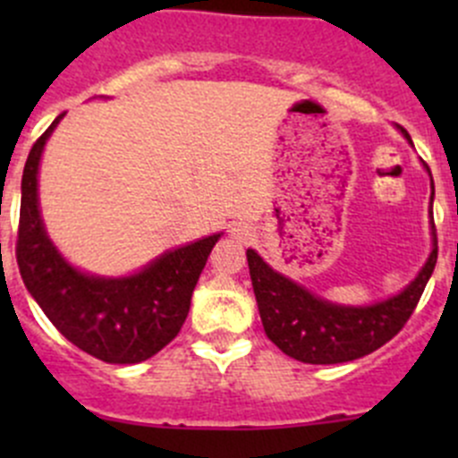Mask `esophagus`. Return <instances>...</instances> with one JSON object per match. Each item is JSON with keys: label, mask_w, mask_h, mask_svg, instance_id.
Here are the masks:
<instances>
[{"label": "esophagus", "mask_w": 458, "mask_h": 458, "mask_svg": "<svg viewBox=\"0 0 458 458\" xmlns=\"http://www.w3.org/2000/svg\"><path fill=\"white\" fill-rule=\"evenodd\" d=\"M230 234H233V239H237L239 243H248L252 239L250 225H246V224H237V225H234V228L230 230Z\"/></svg>", "instance_id": "1"}]
</instances>
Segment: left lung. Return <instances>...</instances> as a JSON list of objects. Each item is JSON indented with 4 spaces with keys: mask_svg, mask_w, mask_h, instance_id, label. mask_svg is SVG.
Returning <instances> with one entry per match:
<instances>
[{
    "mask_svg": "<svg viewBox=\"0 0 458 458\" xmlns=\"http://www.w3.org/2000/svg\"><path fill=\"white\" fill-rule=\"evenodd\" d=\"M401 132L405 140L412 141L403 128ZM429 224H432L434 248L417 279L405 285L403 293L396 297L372 303V306L354 308L326 301L308 293L303 285L290 281L281 272L272 270L255 250H248L246 257L252 288H255L259 315H261L267 339L288 357L303 363H315V366L354 361L386 345L412 317L437 266L438 246L434 219Z\"/></svg>",
    "mask_w": 458,
    "mask_h": 458,
    "instance_id": "left-lung-1",
    "label": "left lung"
}]
</instances>
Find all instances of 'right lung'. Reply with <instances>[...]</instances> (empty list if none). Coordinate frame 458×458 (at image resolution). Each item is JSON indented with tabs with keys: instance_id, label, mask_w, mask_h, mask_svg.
<instances>
[{
	"instance_id": "add662e5",
	"label": "right lung",
	"mask_w": 458,
	"mask_h": 458,
	"mask_svg": "<svg viewBox=\"0 0 458 458\" xmlns=\"http://www.w3.org/2000/svg\"><path fill=\"white\" fill-rule=\"evenodd\" d=\"M62 117L32 143L24 165L15 248L21 279L53 326L90 357L106 363L146 361L182 330L192 290L221 234L165 252L122 279L72 267L46 234L37 199L41 152Z\"/></svg>"
}]
</instances>
